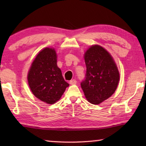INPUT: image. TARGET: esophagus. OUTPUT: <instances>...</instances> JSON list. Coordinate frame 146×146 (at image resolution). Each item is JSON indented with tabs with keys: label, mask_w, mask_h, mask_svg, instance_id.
Segmentation results:
<instances>
[{
	"label": "esophagus",
	"mask_w": 146,
	"mask_h": 146,
	"mask_svg": "<svg viewBox=\"0 0 146 146\" xmlns=\"http://www.w3.org/2000/svg\"><path fill=\"white\" fill-rule=\"evenodd\" d=\"M70 84L71 85H74V84H76V80H75V79H73V80H71L70 81Z\"/></svg>",
	"instance_id": "esophagus-1"
}]
</instances>
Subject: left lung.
Masks as SVG:
<instances>
[{"label": "left lung", "mask_w": 146, "mask_h": 146, "mask_svg": "<svg viewBox=\"0 0 146 146\" xmlns=\"http://www.w3.org/2000/svg\"><path fill=\"white\" fill-rule=\"evenodd\" d=\"M86 73L80 83L86 99L98 104L111 96L119 82V73L111 56L100 46H93L84 55Z\"/></svg>", "instance_id": "obj_1"}]
</instances>
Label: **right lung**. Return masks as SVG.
<instances>
[{"label": "right lung", "instance_id": "1", "mask_svg": "<svg viewBox=\"0 0 146 146\" xmlns=\"http://www.w3.org/2000/svg\"><path fill=\"white\" fill-rule=\"evenodd\" d=\"M28 80L33 95L50 104L60 99L69 86L56 65L55 49L49 48L36 55L29 71Z\"/></svg>", "mask_w": 146, "mask_h": 146}]
</instances>
